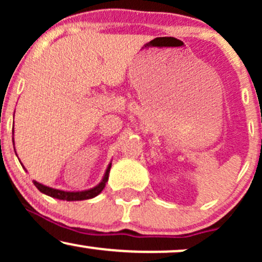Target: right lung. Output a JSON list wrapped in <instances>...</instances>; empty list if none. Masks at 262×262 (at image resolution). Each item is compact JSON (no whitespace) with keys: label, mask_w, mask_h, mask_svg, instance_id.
Wrapping results in <instances>:
<instances>
[{"label":"right lung","mask_w":262,"mask_h":262,"mask_svg":"<svg viewBox=\"0 0 262 262\" xmlns=\"http://www.w3.org/2000/svg\"><path fill=\"white\" fill-rule=\"evenodd\" d=\"M111 165H108L106 173H104L103 180H102L101 183H98L96 187H93L91 189H87V191H81V192H66V191H60V189H55L52 187H48V186L41 185L37 181L34 182V186L37 187L39 191L43 192V193L48 194V196L58 198V200H64V201H82V200H90V198L96 197L97 194H100L102 192V189L104 188L106 186V182L108 181V175H110V170H111Z\"/></svg>","instance_id":"1"}]
</instances>
